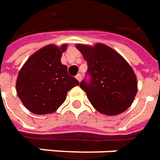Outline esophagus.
Listing matches in <instances>:
<instances>
[{"mask_svg":"<svg viewBox=\"0 0 160 160\" xmlns=\"http://www.w3.org/2000/svg\"><path fill=\"white\" fill-rule=\"evenodd\" d=\"M76 78L78 79V82H81V80H82V76H81V74H78L76 76Z\"/></svg>","mask_w":160,"mask_h":160,"instance_id":"34e87169","label":"esophagus"}]
</instances>
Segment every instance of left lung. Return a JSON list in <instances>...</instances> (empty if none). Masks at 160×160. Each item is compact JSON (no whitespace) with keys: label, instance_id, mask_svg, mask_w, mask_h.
<instances>
[{"label":"left lung","instance_id":"1","mask_svg":"<svg viewBox=\"0 0 160 160\" xmlns=\"http://www.w3.org/2000/svg\"><path fill=\"white\" fill-rule=\"evenodd\" d=\"M76 47L88 63L90 81H82L92 106L106 115H118L132 105L138 91L136 75L131 65L115 50L104 44H77Z\"/></svg>","mask_w":160,"mask_h":160}]
</instances>
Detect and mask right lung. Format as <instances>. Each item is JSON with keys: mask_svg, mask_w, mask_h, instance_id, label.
Returning a JSON list of instances; mask_svg holds the SVG:
<instances>
[{"mask_svg": "<svg viewBox=\"0 0 160 160\" xmlns=\"http://www.w3.org/2000/svg\"><path fill=\"white\" fill-rule=\"evenodd\" d=\"M67 44L47 45L28 58L19 71L16 92L28 110L36 114L54 113L64 103L67 92L79 85L68 75L61 57Z\"/></svg>", "mask_w": 160, "mask_h": 160, "instance_id": "obj_1", "label": "right lung"}]
</instances>
